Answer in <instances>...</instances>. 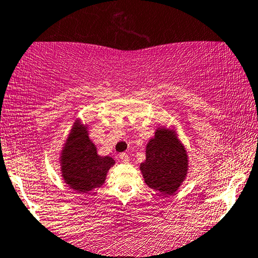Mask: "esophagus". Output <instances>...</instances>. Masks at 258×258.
I'll list each match as a JSON object with an SVG mask.
<instances>
[{
    "mask_svg": "<svg viewBox=\"0 0 258 258\" xmlns=\"http://www.w3.org/2000/svg\"><path fill=\"white\" fill-rule=\"evenodd\" d=\"M119 158L121 159V162H123V163H128V161H130V158H128V155H127L126 152H122V153H120V155H119Z\"/></svg>",
    "mask_w": 258,
    "mask_h": 258,
    "instance_id": "34e87169",
    "label": "esophagus"
}]
</instances>
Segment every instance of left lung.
I'll return each instance as SVG.
<instances>
[{
	"instance_id": "8db88e82",
	"label": "left lung",
	"mask_w": 258,
	"mask_h": 258,
	"mask_svg": "<svg viewBox=\"0 0 258 258\" xmlns=\"http://www.w3.org/2000/svg\"><path fill=\"white\" fill-rule=\"evenodd\" d=\"M187 162L185 150L175 136L167 130H157L146 146V159L140 170L150 188L174 194L187 174Z\"/></svg>"
}]
</instances>
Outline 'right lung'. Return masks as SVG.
<instances>
[{
  "label": "right lung",
  "instance_id": "1",
  "mask_svg": "<svg viewBox=\"0 0 258 258\" xmlns=\"http://www.w3.org/2000/svg\"><path fill=\"white\" fill-rule=\"evenodd\" d=\"M113 164V158L97 155L86 130L80 125L74 126L61 153L63 177L74 190L87 193L102 185Z\"/></svg>",
  "mask_w": 258,
  "mask_h": 258
}]
</instances>
